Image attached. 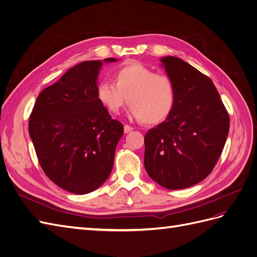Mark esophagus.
Returning a JSON list of instances; mask_svg holds the SVG:
<instances>
[{"label":"esophagus","mask_w":257,"mask_h":257,"mask_svg":"<svg viewBox=\"0 0 257 257\" xmlns=\"http://www.w3.org/2000/svg\"><path fill=\"white\" fill-rule=\"evenodd\" d=\"M133 130H134V128L132 127V126H130V125H124V133H125V134L130 133V132H132Z\"/></svg>","instance_id":"34e87169"}]
</instances>
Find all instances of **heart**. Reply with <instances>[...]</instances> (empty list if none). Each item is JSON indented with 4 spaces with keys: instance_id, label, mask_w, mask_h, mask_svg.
<instances>
[{
    "instance_id": "1",
    "label": "heart",
    "mask_w": 257,
    "mask_h": 257,
    "mask_svg": "<svg viewBox=\"0 0 257 257\" xmlns=\"http://www.w3.org/2000/svg\"><path fill=\"white\" fill-rule=\"evenodd\" d=\"M114 83L102 82L96 89L99 103L112 114L126 104L130 114L148 125L165 121L175 106V88L169 77L155 74L139 62H132L114 73Z\"/></svg>"
}]
</instances>
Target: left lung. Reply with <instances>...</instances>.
Returning <instances> with one entry per match:
<instances>
[{
	"label": "left lung",
	"mask_w": 257,
	"mask_h": 257,
	"mask_svg": "<svg viewBox=\"0 0 257 257\" xmlns=\"http://www.w3.org/2000/svg\"><path fill=\"white\" fill-rule=\"evenodd\" d=\"M175 88L166 121L145 136V168L168 190L203 181L212 172L229 131V115L212 80L183 60L161 59Z\"/></svg>",
	"instance_id": "left-lung-1"
}]
</instances>
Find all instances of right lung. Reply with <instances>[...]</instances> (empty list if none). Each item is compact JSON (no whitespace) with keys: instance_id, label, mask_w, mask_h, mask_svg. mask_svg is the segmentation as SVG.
Wrapping results in <instances>:
<instances>
[{"instance_id":"1","label":"right lung","mask_w":257,"mask_h":257,"mask_svg":"<svg viewBox=\"0 0 257 257\" xmlns=\"http://www.w3.org/2000/svg\"><path fill=\"white\" fill-rule=\"evenodd\" d=\"M102 65L84 61L69 68L42 91L30 115L29 133L44 173L74 194H88L107 180L123 135L122 123L97 99Z\"/></svg>"}]
</instances>
